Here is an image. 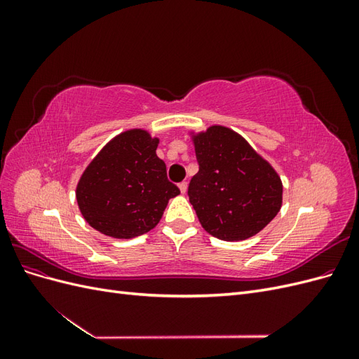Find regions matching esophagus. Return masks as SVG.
<instances>
[{
    "label": "esophagus",
    "instance_id": "1",
    "mask_svg": "<svg viewBox=\"0 0 359 359\" xmlns=\"http://www.w3.org/2000/svg\"><path fill=\"white\" fill-rule=\"evenodd\" d=\"M178 187H180V190H181V193H182V194H186L187 187H189V184H187V181H182V182H180V184H178Z\"/></svg>",
    "mask_w": 359,
    "mask_h": 359
}]
</instances>
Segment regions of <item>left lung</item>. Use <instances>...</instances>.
Segmentation results:
<instances>
[{
  "label": "left lung",
  "instance_id": "8db88e82",
  "mask_svg": "<svg viewBox=\"0 0 359 359\" xmlns=\"http://www.w3.org/2000/svg\"><path fill=\"white\" fill-rule=\"evenodd\" d=\"M199 172L189 199L203 229L223 241H243L274 219L283 202L276 169L224 126L191 133Z\"/></svg>",
  "mask_w": 359,
  "mask_h": 359
}]
</instances>
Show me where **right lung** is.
<instances>
[{
	"label": "right lung",
	"instance_id": "add662e5",
	"mask_svg": "<svg viewBox=\"0 0 359 359\" xmlns=\"http://www.w3.org/2000/svg\"><path fill=\"white\" fill-rule=\"evenodd\" d=\"M157 147L158 137L144 128H132L109 140L86 166L76 187V201L95 231L130 240L158 224L180 189L168 180Z\"/></svg>",
	"mask_w": 359,
	"mask_h": 359
}]
</instances>
